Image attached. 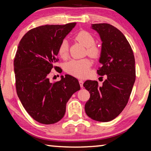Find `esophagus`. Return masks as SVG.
Listing matches in <instances>:
<instances>
[{"mask_svg": "<svg viewBox=\"0 0 151 151\" xmlns=\"http://www.w3.org/2000/svg\"><path fill=\"white\" fill-rule=\"evenodd\" d=\"M83 80H80L79 81V84H80V86L81 87H83Z\"/></svg>", "mask_w": 151, "mask_h": 151, "instance_id": "1", "label": "esophagus"}]
</instances>
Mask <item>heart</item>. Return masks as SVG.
Listing matches in <instances>:
<instances>
[{"instance_id": "obj_1", "label": "heart", "mask_w": 151, "mask_h": 151, "mask_svg": "<svg viewBox=\"0 0 151 151\" xmlns=\"http://www.w3.org/2000/svg\"><path fill=\"white\" fill-rule=\"evenodd\" d=\"M76 40L87 47V52L92 58H97L101 50L95 45V38L92 33L87 31H81L75 36ZM58 54L62 58H65L68 54V43L66 40L62 41L58 47ZM91 63L88 59L72 60L66 65V70L70 75L78 78H83L89 73Z\"/></svg>"}]
</instances>
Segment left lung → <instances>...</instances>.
Returning a JSON list of instances; mask_svg holds the SVG:
<instances>
[{
	"label": "left lung",
	"mask_w": 151,
	"mask_h": 151,
	"mask_svg": "<svg viewBox=\"0 0 151 151\" xmlns=\"http://www.w3.org/2000/svg\"><path fill=\"white\" fill-rule=\"evenodd\" d=\"M102 42L97 70L100 76L107 75L101 86L97 81L87 80L83 84L90 93L85 110L90 118L106 122L113 120L128 104L136 79L135 59L126 37L108 23L92 24Z\"/></svg>",
	"instance_id": "8db88e82"
}]
</instances>
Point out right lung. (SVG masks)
Here are the masks:
<instances>
[{
  "label": "right lung",
  "instance_id": "1",
  "mask_svg": "<svg viewBox=\"0 0 151 151\" xmlns=\"http://www.w3.org/2000/svg\"><path fill=\"white\" fill-rule=\"evenodd\" d=\"M76 23L64 25H45L33 28L19 44L15 59L17 93L24 108L38 122H58L66 112V103L80 90L78 81L73 76H61L60 81L50 82L49 74L54 67L62 41Z\"/></svg>",
  "mask_w": 151,
  "mask_h": 151
}]
</instances>
